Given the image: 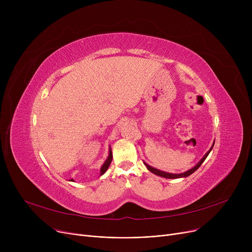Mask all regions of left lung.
<instances>
[{
  "instance_id": "obj_1",
  "label": "left lung",
  "mask_w": 252,
  "mask_h": 252,
  "mask_svg": "<svg viewBox=\"0 0 252 252\" xmlns=\"http://www.w3.org/2000/svg\"><path fill=\"white\" fill-rule=\"evenodd\" d=\"M214 145H215V142H214V144H213V146H211V147H210V149L205 153V155L201 158L199 162H198L195 166H193L191 169H189V170H187V171H185V173H182V174H170V173H166V171H162V170H160V169L154 168V167L150 166L149 164H147L146 162H144V164L147 166L148 170H150L152 174H154V175H156V176L162 177V178H165V179H180V178H187V177H189L190 175H192V174L194 173V171H196L198 168H199V166H200V165L203 163V161L206 159V157L208 156V154H209V152L211 151V149L214 148Z\"/></svg>"
}]
</instances>
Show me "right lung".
<instances>
[{"instance_id": "add662e5", "label": "right lung", "mask_w": 252, "mask_h": 252, "mask_svg": "<svg viewBox=\"0 0 252 252\" xmlns=\"http://www.w3.org/2000/svg\"><path fill=\"white\" fill-rule=\"evenodd\" d=\"M111 161H112V151H111V147H109V153H108L107 159L105 160V162L102 164V166L100 168V176H102V175H104L106 173V170L108 169ZM70 182H73V179H71Z\"/></svg>"}]
</instances>
